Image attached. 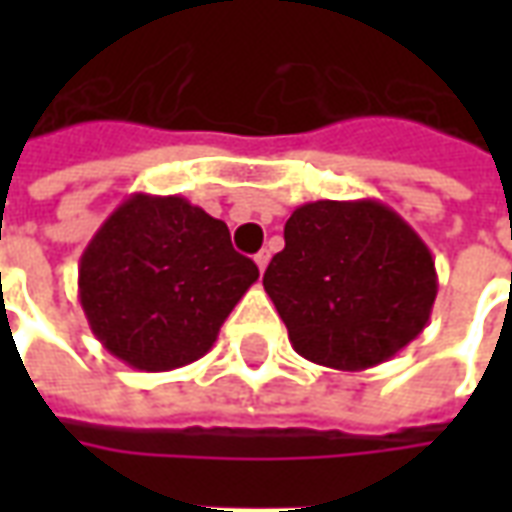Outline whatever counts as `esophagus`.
Wrapping results in <instances>:
<instances>
[{
    "label": "esophagus",
    "mask_w": 512,
    "mask_h": 512,
    "mask_svg": "<svg viewBox=\"0 0 512 512\" xmlns=\"http://www.w3.org/2000/svg\"><path fill=\"white\" fill-rule=\"evenodd\" d=\"M268 260H271V252H268V249H260V252L255 255V263H257V268H260V271H266Z\"/></svg>",
    "instance_id": "34e87169"
}]
</instances>
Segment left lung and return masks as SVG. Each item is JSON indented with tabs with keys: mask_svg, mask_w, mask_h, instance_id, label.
Instances as JSON below:
<instances>
[{
	"mask_svg": "<svg viewBox=\"0 0 512 512\" xmlns=\"http://www.w3.org/2000/svg\"><path fill=\"white\" fill-rule=\"evenodd\" d=\"M263 288L296 354L359 373L428 326L439 277L425 241L389 205L318 200L290 213Z\"/></svg>",
	"mask_w": 512,
	"mask_h": 512,
	"instance_id": "8db88e82",
	"label": "left lung"
}]
</instances>
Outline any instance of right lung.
Wrapping results in <instances>:
<instances>
[{
	"label": "right lung",
	"instance_id": "right-lung-1",
	"mask_svg": "<svg viewBox=\"0 0 512 512\" xmlns=\"http://www.w3.org/2000/svg\"><path fill=\"white\" fill-rule=\"evenodd\" d=\"M257 277L222 219L186 197L131 194L82 252L79 301L109 354L164 373L211 351Z\"/></svg>",
	"mask_w": 512,
	"mask_h": 512
}]
</instances>
